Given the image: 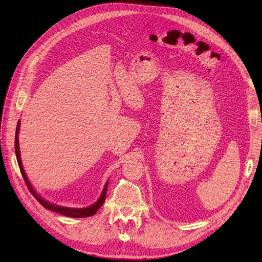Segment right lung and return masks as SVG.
Wrapping results in <instances>:
<instances>
[{
    "label": "right lung",
    "instance_id": "obj_1",
    "mask_svg": "<svg viewBox=\"0 0 262 262\" xmlns=\"http://www.w3.org/2000/svg\"><path fill=\"white\" fill-rule=\"evenodd\" d=\"M19 130H20V120L18 121V125H17V129H16V137H15V149H16V156H17V160H18V164L20 171L22 173V176L24 178V181L29 187L31 193L36 198V200L43 206L46 209L52 210L56 213L66 215V216H70V217H87V216H91L93 215L96 211L99 210V208L104 204L105 199H106V192H107V187H108V181L106 182L104 189L102 191V193L99 198V200L96 201L94 204L88 206V207H84V208H71V207H63V206H59L56 204H53L47 200H45L42 196L39 195L37 193V191L34 189V187L32 186V184L30 183L29 178H27V175L24 171L23 164L21 161V155H20V146H19Z\"/></svg>",
    "mask_w": 262,
    "mask_h": 262
}]
</instances>
